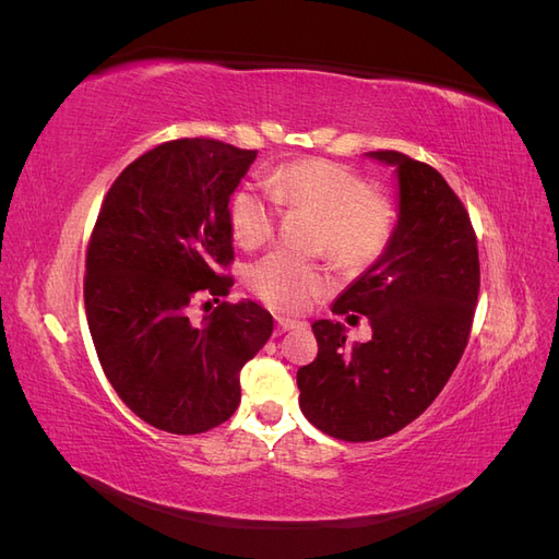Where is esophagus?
Segmentation results:
<instances>
[{
    "label": "esophagus",
    "mask_w": 559,
    "mask_h": 559,
    "mask_svg": "<svg viewBox=\"0 0 559 559\" xmlns=\"http://www.w3.org/2000/svg\"><path fill=\"white\" fill-rule=\"evenodd\" d=\"M302 324L300 321H296V319H284V317H280L277 319V335H282V333H286V331H294V329H300Z\"/></svg>",
    "instance_id": "1"
}]
</instances>
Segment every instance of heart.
Segmentation results:
<instances>
[{
  "label": "heart",
  "mask_w": 559,
  "mask_h": 559,
  "mask_svg": "<svg viewBox=\"0 0 559 559\" xmlns=\"http://www.w3.org/2000/svg\"><path fill=\"white\" fill-rule=\"evenodd\" d=\"M263 191L245 186L230 198L228 224L238 245L257 249L275 235L277 211L319 218L317 249L343 267L364 270L392 242L396 212L352 167L326 158H302L267 173ZM249 289L282 312H300L329 289L324 270L284 253H270L249 267Z\"/></svg>",
  "instance_id": "obj_1"
}]
</instances>
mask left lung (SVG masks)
I'll return each mask as SVG.
<instances>
[{
    "label": "left lung",
    "mask_w": 559,
    "mask_h": 559,
    "mask_svg": "<svg viewBox=\"0 0 559 559\" xmlns=\"http://www.w3.org/2000/svg\"><path fill=\"white\" fill-rule=\"evenodd\" d=\"M368 156L396 167L399 222L331 310L368 317L373 337L347 345L341 321L319 319L317 359L296 376L302 415L349 443L380 441L429 408L466 349L480 289L476 230L441 173L399 151Z\"/></svg>",
    "instance_id": "left-lung-1"
}]
</instances>
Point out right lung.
<instances>
[{"label": "right lung", "mask_w": 559, "mask_h": 559, "mask_svg": "<svg viewBox=\"0 0 559 559\" xmlns=\"http://www.w3.org/2000/svg\"><path fill=\"white\" fill-rule=\"evenodd\" d=\"M253 158L212 138L158 144L116 177L91 233L83 302L97 359L128 408L167 433L224 425L242 366L273 333L253 300L189 319L230 292L228 202Z\"/></svg>", "instance_id": "add662e5"}]
</instances>
